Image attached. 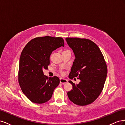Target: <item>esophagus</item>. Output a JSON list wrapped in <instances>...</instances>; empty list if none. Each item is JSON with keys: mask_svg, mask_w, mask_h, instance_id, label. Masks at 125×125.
<instances>
[{"mask_svg": "<svg viewBox=\"0 0 125 125\" xmlns=\"http://www.w3.org/2000/svg\"><path fill=\"white\" fill-rule=\"evenodd\" d=\"M68 80L66 79H64V78H60V83L62 84H65L66 83H67Z\"/></svg>", "mask_w": 125, "mask_h": 125, "instance_id": "1", "label": "esophagus"}]
</instances>
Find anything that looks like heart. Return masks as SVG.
I'll return each mask as SVG.
<instances>
[{
  "instance_id": "b5f03b06",
  "label": "heart",
  "mask_w": 125,
  "mask_h": 125,
  "mask_svg": "<svg viewBox=\"0 0 125 125\" xmlns=\"http://www.w3.org/2000/svg\"><path fill=\"white\" fill-rule=\"evenodd\" d=\"M61 73H62V74H64V73H63V71H61Z\"/></svg>"
}]
</instances>
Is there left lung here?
<instances>
[{"label":"left lung","mask_w":125,"mask_h":125,"mask_svg":"<svg viewBox=\"0 0 125 125\" xmlns=\"http://www.w3.org/2000/svg\"><path fill=\"white\" fill-rule=\"evenodd\" d=\"M66 40L75 57L69 78L80 80L78 84L69 81L73 89L68 92V96L77 105H89L103 89L107 74L106 63L99 47L92 41L77 37H67Z\"/></svg>","instance_id":"obj_1"}]
</instances>
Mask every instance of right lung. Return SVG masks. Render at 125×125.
<instances>
[{"mask_svg":"<svg viewBox=\"0 0 125 125\" xmlns=\"http://www.w3.org/2000/svg\"><path fill=\"white\" fill-rule=\"evenodd\" d=\"M64 46L62 37L46 36L30 41L22 51L19 60L18 81L22 92L33 103L42 104L50 100L60 82L58 77L48 78L47 69L52 51Z\"/></svg>","mask_w":125,"mask_h":125,"instance_id":"obj_1","label":"right lung"}]
</instances>
